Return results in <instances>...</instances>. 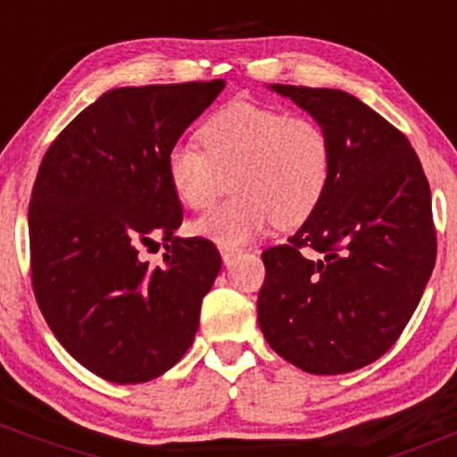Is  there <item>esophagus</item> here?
Masks as SVG:
<instances>
[{"label": "esophagus", "instance_id": "1", "mask_svg": "<svg viewBox=\"0 0 457 457\" xmlns=\"http://www.w3.org/2000/svg\"><path fill=\"white\" fill-rule=\"evenodd\" d=\"M219 251H221V258L225 264H229V262L238 255V249H232V246H219Z\"/></svg>", "mask_w": 457, "mask_h": 457}]
</instances>
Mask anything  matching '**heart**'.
<instances>
[{"label":"heart","mask_w":457,"mask_h":457,"mask_svg":"<svg viewBox=\"0 0 457 457\" xmlns=\"http://www.w3.org/2000/svg\"><path fill=\"white\" fill-rule=\"evenodd\" d=\"M195 141L167 152V178L191 211L208 208L232 182L234 197L202 214L191 232L223 246H238L275 221L296 228L327 193L333 144L327 129L307 115L234 101L214 112Z\"/></svg>","instance_id":"obj_1"}]
</instances>
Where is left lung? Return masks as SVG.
I'll return each mask as SVG.
<instances>
[{"label": "left lung", "mask_w": 457, "mask_h": 457, "mask_svg": "<svg viewBox=\"0 0 457 457\" xmlns=\"http://www.w3.org/2000/svg\"><path fill=\"white\" fill-rule=\"evenodd\" d=\"M327 129L333 171L316 212L262 253L258 322L277 354L309 374L380 359L421 301L434 262L432 197L419 156L353 94L270 86ZM313 248L320 261H309Z\"/></svg>", "instance_id": "left-lung-1"}]
</instances>
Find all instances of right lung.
<instances>
[{"instance_id":"add662e5","label":"right lung","mask_w":457,"mask_h":457,"mask_svg":"<svg viewBox=\"0 0 457 457\" xmlns=\"http://www.w3.org/2000/svg\"><path fill=\"white\" fill-rule=\"evenodd\" d=\"M225 87L214 81L115 87L49 145L29 202L36 303L57 342L92 374L137 385L191 348L221 270L206 238H180L167 152ZM161 237L163 266L138 258Z\"/></svg>"}]
</instances>
